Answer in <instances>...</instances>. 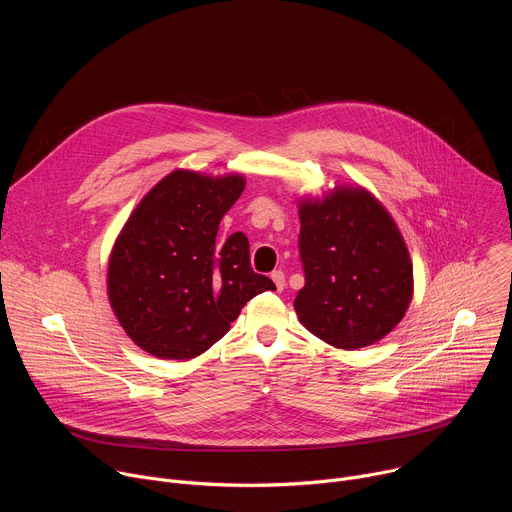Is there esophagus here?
Instances as JSON below:
<instances>
[{"label":"esophagus","mask_w":512,"mask_h":512,"mask_svg":"<svg viewBox=\"0 0 512 512\" xmlns=\"http://www.w3.org/2000/svg\"><path fill=\"white\" fill-rule=\"evenodd\" d=\"M271 279H273V283H275V287H277V291H281L283 287H285V273L281 271V269H277V271H273L271 273Z\"/></svg>","instance_id":"34e87169"}]
</instances>
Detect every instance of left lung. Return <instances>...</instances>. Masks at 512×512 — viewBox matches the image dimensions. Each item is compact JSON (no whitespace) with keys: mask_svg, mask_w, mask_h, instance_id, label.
<instances>
[{"mask_svg":"<svg viewBox=\"0 0 512 512\" xmlns=\"http://www.w3.org/2000/svg\"><path fill=\"white\" fill-rule=\"evenodd\" d=\"M300 255L306 285L300 322L334 348L356 350L385 338L413 298V263L389 210L362 186L302 196Z\"/></svg>","mask_w":512,"mask_h":512,"instance_id":"1","label":"left lung"}]
</instances>
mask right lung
<instances>
[{
	"label": "right lung",
	"mask_w": 512,
	"mask_h": 512,
	"mask_svg": "<svg viewBox=\"0 0 512 512\" xmlns=\"http://www.w3.org/2000/svg\"><path fill=\"white\" fill-rule=\"evenodd\" d=\"M243 174L174 170L145 194L109 255L107 294L125 334L145 352L188 360L221 340L273 281L251 269L249 241H216Z\"/></svg>",
	"instance_id": "1"
}]
</instances>
